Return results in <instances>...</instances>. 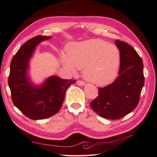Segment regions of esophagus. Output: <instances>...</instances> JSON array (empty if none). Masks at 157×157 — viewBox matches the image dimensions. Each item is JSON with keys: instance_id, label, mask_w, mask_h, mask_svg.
I'll use <instances>...</instances> for the list:
<instances>
[{"instance_id": "esophagus-1", "label": "esophagus", "mask_w": 157, "mask_h": 157, "mask_svg": "<svg viewBox=\"0 0 157 157\" xmlns=\"http://www.w3.org/2000/svg\"><path fill=\"white\" fill-rule=\"evenodd\" d=\"M77 84L79 85V86H85V84H86V83L82 82V81H80V80H78V81L77 82Z\"/></svg>"}]
</instances>
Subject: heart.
Returning <instances> with one entry per match:
<instances>
[{
  "label": "heart",
  "mask_w": 157,
  "mask_h": 157,
  "mask_svg": "<svg viewBox=\"0 0 157 157\" xmlns=\"http://www.w3.org/2000/svg\"><path fill=\"white\" fill-rule=\"evenodd\" d=\"M64 67L75 73L83 69V77L99 86L112 82L117 77L121 54L117 46L101 39H90L71 45L68 54L61 56Z\"/></svg>",
  "instance_id": "obj_1"
}]
</instances>
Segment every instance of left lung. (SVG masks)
Returning a JSON list of instances; mask_svg holds the SVG:
<instances>
[{"mask_svg":"<svg viewBox=\"0 0 157 157\" xmlns=\"http://www.w3.org/2000/svg\"><path fill=\"white\" fill-rule=\"evenodd\" d=\"M121 54L119 76L112 84L99 88L98 96L90 103L92 110L101 117L117 120L136 108L144 85L143 61L132 47L118 40Z\"/></svg>","mask_w":157,"mask_h":157,"instance_id":"obj_1","label":"left lung"}]
</instances>
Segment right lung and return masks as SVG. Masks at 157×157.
I'll use <instances>...</instances> for the list:
<instances>
[{
  "label": "right lung",
  "mask_w": 157,
  "mask_h": 157,
  "mask_svg": "<svg viewBox=\"0 0 157 157\" xmlns=\"http://www.w3.org/2000/svg\"><path fill=\"white\" fill-rule=\"evenodd\" d=\"M51 36H36L27 41L13 56L10 64L8 85L12 101L23 114L33 120H40L54 115L64 100L65 92L73 79H62L53 75L41 84L33 83L29 75V61L36 46Z\"/></svg>",
  "instance_id": "obj_1"
}]
</instances>
